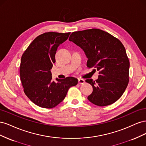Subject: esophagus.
I'll return each instance as SVG.
<instances>
[{
  "label": "esophagus",
  "mask_w": 146,
  "mask_h": 146,
  "mask_svg": "<svg viewBox=\"0 0 146 146\" xmlns=\"http://www.w3.org/2000/svg\"><path fill=\"white\" fill-rule=\"evenodd\" d=\"M85 81L83 80V79H81V78H79L78 79V83L80 84V85H83V84L85 83Z\"/></svg>",
  "instance_id": "1"
}]
</instances>
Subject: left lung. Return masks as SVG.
<instances>
[{
    "mask_svg": "<svg viewBox=\"0 0 146 146\" xmlns=\"http://www.w3.org/2000/svg\"><path fill=\"white\" fill-rule=\"evenodd\" d=\"M69 40L85 52L87 67L99 71L97 80H85L93 88L88 99L99 107L116 102L129 81L130 62L122 43L111 34L98 29L72 32Z\"/></svg>",
    "mask_w": 146,
    "mask_h": 146,
    "instance_id": "left-lung-1",
    "label": "left lung"
}]
</instances>
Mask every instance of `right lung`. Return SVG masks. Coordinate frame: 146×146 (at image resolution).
Here are the masks:
<instances>
[{
	"label": "right lung",
	"instance_id": "obj_1",
	"mask_svg": "<svg viewBox=\"0 0 146 146\" xmlns=\"http://www.w3.org/2000/svg\"><path fill=\"white\" fill-rule=\"evenodd\" d=\"M66 33L47 32L39 35L21 57L20 77L25 95L35 104L45 108H54L62 102L78 80L72 77L52 80V69L60 44L67 40Z\"/></svg>",
	"mask_w": 146,
	"mask_h": 146
}]
</instances>
